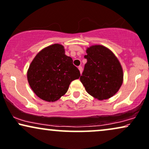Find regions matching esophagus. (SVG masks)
I'll use <instances>...</instances> for the list:
<instances>
[{
    "label": "esophagus",
    "mask_w": 149,
    "mask_h": 149,
    "mask_svg": "<svg viewBox=\"0 0 149 149\" xmlns=\"http://www.w3.org/2000/svg\"><path fill=\"white\" fill-rule=\"evenodd\" d=\"M78 69H79L80 74H82V67H81V66H80V67H78Z\"/></svg>",
    "instance_id": "esophagus-1"
}]
</instances>
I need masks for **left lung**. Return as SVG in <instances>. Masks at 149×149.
Returning <instances> with one entry per match:
<instances>
[{"label":"left lung","mask_w":149,"mask_h":149,"mask_svg":"<svg viewBox=\"0 0 149 149\" xmlns=\"http://www.w3.org/2000/svg\"><path fill=\"white\" fill-rule=\"evenodd\" d=\"M87 62L80 80L89 94L98 100L113 96L123 83L119 61L110 49L101 45L87 48Z\"/></svg>","instance_id":"obj_1"}]
</instances>
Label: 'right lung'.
Masks as SVG:
<instances>
[{
  "label": "right lung",
  "mask_w": 149,
  "mask_h": 149,
  "mask_svg": "<svg viewBox=\"0 0 149 149\" xmlns=\"http://www.w3.org/2000/svg\"><path fill=\"white\" fill-rule=\"evenodd\" d=\"M80 76L72 58L65 55L64 46L59 44L39 52L27 72L28 83L34 93L48 102L57 101L67 93L71 82Z\"/></svg>",
  "instance_id": "obj_1"
}]
</instances>
